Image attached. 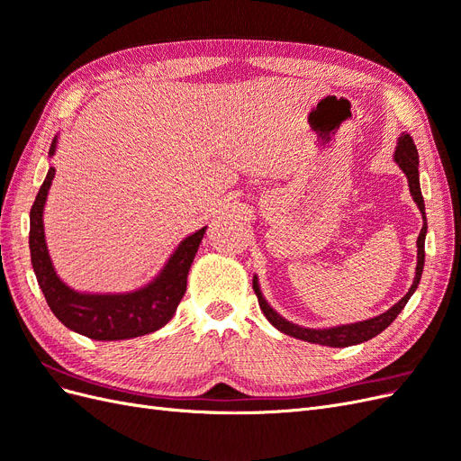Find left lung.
<instances>
[{"label":"left lung","mask_w":461,"mask_h":461,"mask_svg":"<svg viewBox=\"0 0 461 461\" xmlns=\"http://www.w3.org/2000/svg\"><path fill=\"white\" fill-rule=\"evenodd\" d=\"M394 159L400 165V169L406 173L411 196H413L417 207H420V212L423 213V229H421L420 236H417V269H415L413 285H411L408 294L403 296L396 305H393V308H390L386 313H383L379 317L361 321V323H356V325H342V327H334V329L315 330V329H302L298 325H292V323H288L286 319H283L281 315L275 313L269 308V303L263 300L259 286H258V281L254 278V290H256V296H258V302H259V308H261L263 315L271 321L273 327H276L281 332L288 334V337H294V339H300V340H305V342H313V344H321V346H332V348H344V346L359 344V342H366V340L376 337V334L383 332L398 317V313L403 310V305L408 303V300L415 292L417 285H420V278H421V273H423V263H425V234H427L425 203H423L421 188H420V171H417V167H420V156H417V148H415L410 134L400 136Z\"/></svg>","instance_id":"obj_1"}]
</instances>
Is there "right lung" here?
I'll return each mask as SVG.
<instances>
[{
    "instance_id": "right-lung-1",
    "label": "right lung",
    "mask_w": 461,
    "mask_h": 461,
    "mask_svg": "<svg viewBox=\"0 0 461 461\" xmlns=\"http://www.w3.org/2000/svg\"><path fill=\"white\" fill-rule=\"evenodd\" d=\"M53 151L55 140L50 148V153ZM53 175L55 169L50 167L44 185L40 186L38 196L32 203L29 240L38 285L44 292L53 315L67 329L85 334V337L94 340H124L142 337V334H149L161 329L165 323H169V319L176 312V305L186 292L190 265L198 252L207 227L188 236L185 242H180L161 275L146 288L129 292V294H80V292L71 290L59 281L48 256L41 212H44Z\"/></svg>"
}]
</instances>
